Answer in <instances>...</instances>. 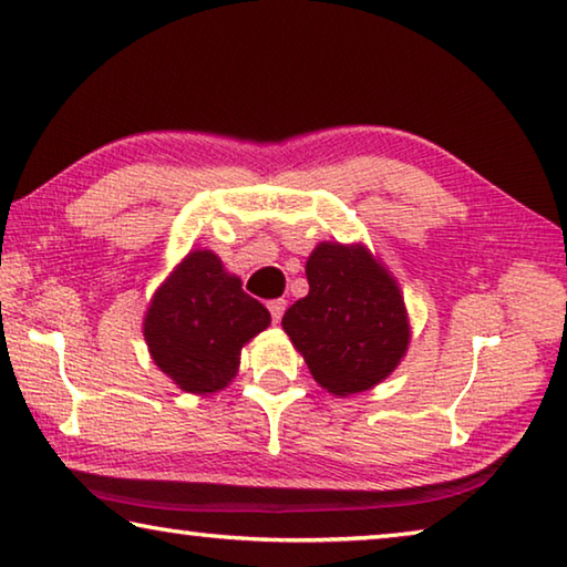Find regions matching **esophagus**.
<instances>
[{"mask_svg": "<svg viewBox=\"0 0 567 567\" xmlns=\"http://www.w3.org/2000/svg\"><path fill=\"white\" fill-rule=\"evenodd\" d=\"M268 311H271V319H274V323H278V321H281L284 311H286V301H284V299L268 301Z\"/></svg>", "mask_w": 567, "mask_h": 567, "instance_id": "1", "label": "esophagus"}]
</instances>
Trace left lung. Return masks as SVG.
I'll return each mask as SVG.
<instances>
[{"label":"left lung","instance_id":"left-lung-1","mask_svg":"<svg viewBox=\"0 0 567 567\" xmlns=\"http://www.w3.org/2000/svg\"><path fill=\"white\" fill-rule=\"evenodd\" d=\"M309 296L281 326L316 383L333 395L373 389L395 371L411 329L399 284L369 248L323 241L306 261Z\"/></svg>","mask_w":567,"mask_h":567}]
</instances>
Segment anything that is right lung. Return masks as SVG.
I'll return each instance as SVG.
<instances>
[{
	"label": "right lung",
	"mask_w": 567,
	"mask_h": 567,
	"mask_svg": "<svg viewBox=\"0 0 567 567\" xmlns=\"http://www.w3.org/2000/svg\"><path fill=\"white\" fill-rule=\"evenodd\" d=\"M271 323L214 251H192L158 286L144 319L154 363L186 393H216L238 371L244 343Z\"/></svg>",
	"instance_id": "right-lung-1"
}]
</instances>
